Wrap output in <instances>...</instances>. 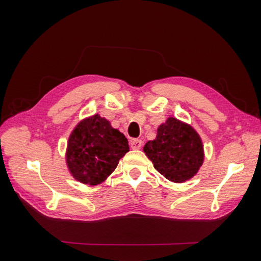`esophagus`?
Returning <instances> with one entry per match:
<instances>
[{"instance_id":"34e87169","label":"esophagus","mask_w":261,"mask_h":261,"mask_svg":"<svg viewBox=\"0 0 261 261\" xmlns=\"http://www.w3.org/2000/svg\"><path fill=\"white\" fill-rule=\"evenodd\" d=\"M141 146H143V141H141L140 139H133L130 141V148L133 150H137V149H140Z\"/></svg>"}]
</instances>
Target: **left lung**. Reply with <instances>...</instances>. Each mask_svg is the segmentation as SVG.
<instances>
[{"label":"left lung","instance_id":"left-lung-1","mask_svg":"<svg viewBox=\"0 0 261 261\" xmlns=\"http://www.w3.org/2000/svg\"><path fill=\"white\" fill-rule=\"evenodd\" d=\"M144 152L154 169L174 183L191 179L203 163L200 136L191 125L169 117L158 127L154 140H149Z\"/></svg>","mask_w":261,"mask_h":261}]
</instances>
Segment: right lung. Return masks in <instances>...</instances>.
Returning <instances> with one entry per match:
<instances>
[{
	"label": "right lung",
	"instance_id": "right-lung-1",
	"mask_svg": "<svg viewBox=\"0 0 261 261\" xmlns=\"http://www.w3.org/2000/svg\"><path fill=\"white\" fill-rule=\"evenodd\" d=\"M129 151L128 141L105 117L94 114L84 118L70 134L66 164L72 176L94 186L105 181L118 161Z\"/></svg>",
	"mask_w": 261,
	"mask_h": 261
}]
</instances>
